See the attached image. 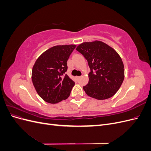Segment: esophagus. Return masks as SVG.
<instances>
[{
  "mask_svg": "<svg viewBox=\"0 0 151 151\" xmlns=\"http://www.w3.org/2000/svg\"><path fill=\"white\" fill-rule=\"evenodd\" d=\"M80 78H81V76H77L76 77V79L77 80H79Z\"/></svg>",
  "mask_w": 151,
  "mask_h": 151,
  "instance_id": "obj_1",
  "label": "esophagus"
}]
</instances>
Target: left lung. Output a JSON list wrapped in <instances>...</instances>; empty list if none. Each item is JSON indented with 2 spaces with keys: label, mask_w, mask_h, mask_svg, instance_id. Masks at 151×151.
<instances>
[{
  "label": "left lung",
  "mask_w": 151,
  "mask_h": 151,
  "mask_svg": "<svg viewBox=\"0 0 151 151\" xmlns=\"http://www.w3.org/2000/svg\"><path fill=\"white\" fill-rule=\"evenodd\" d=\"M88 61L91 72L86 93L103 100L112 97L124 80V65L115 50L100 41L85 42L76 48Z\"/></svg>",
  "instance_id": "left-lung-1"
}]
</instances>
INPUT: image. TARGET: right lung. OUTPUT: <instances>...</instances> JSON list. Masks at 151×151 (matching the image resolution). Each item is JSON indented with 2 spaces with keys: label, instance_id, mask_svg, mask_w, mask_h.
I'll use <instances>...</instances> for the list:
<instances>
[{
  "label": "right lung",
  "instance_id": "right-lung-1",
  "mask_svg": "<svg viewBox=\"0 0 151 151\" xmlns=\"http://www.w3.org/2000/svg\"><path fill=\"white\" fill-rule=\"evenodd\" d=\"M74 45H57L45 51L36 60L32 70V81L45 101L55 104L70 96L75 83L65 72Z\"/></svg>",
  "mask_w": 151,
  "mask_h": 151
}]
</instances>
